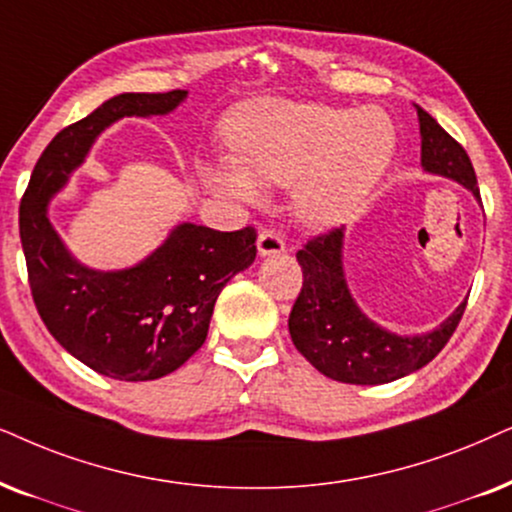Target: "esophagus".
<instances>
[{"mask_svg": "<svg viewBox=\"0 0 512 512\" xmlns=\"http://www.w3.org/2000/svg\"><path fill=\"white\" fill-rule=\"evenodd\" d=\"M256 247H258V254H261V256H272V254H284L287 244H284L280 232L272 230V228H265V230L258 232Z\"/></svg>", "mask_w": 512, "mask_h": 512, "instance_id": "1", "label": "esophagus"}]
</instances>
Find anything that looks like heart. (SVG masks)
Listing matches in <instances>:
<instances>
[{
    "label": "heart",
    "instance_id": "obj_1",
    "mask_svg": "<svg viewBox=\"0 0 512 512\" xmlns=\"http://www.w3.org/2000/svg\"><path fill=\"white\" fill-rule=\"evenodd\" d=\"M232 157L204 164L218 195L258 202L261 183L294 185L296 214L331 228L353 218L395 155V124L378 108L254 101L225 119Z\"/></svg>",
    "mask_w": 512,
    "mask_h": 512
}]
</instances>
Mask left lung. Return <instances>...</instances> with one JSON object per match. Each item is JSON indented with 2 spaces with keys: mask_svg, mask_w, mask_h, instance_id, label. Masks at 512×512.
<instances>
[{
  "mask_svg": "<svg viewBox=\"0 0 512 512\" xmlns=\"http://www.w3.org/2000/svg\"><path fill=\"white\" fill-rule=\"evenodd\" d=\"M416 112L423 169L461 183L480 199L468 152L426 110L416 105ZM296 258L303 287L289 315L291 341L320 374L341 383L378 386L426 367L459 327L468 303L428 334L397 336L371 322L350 296L343 275V228L308 240Z\"/></svg>",
  "mask_w": 512,
  "mask_h": 512,
  "instance_id": "left-lung-1",
  "label": "left lung"
}]
</instances>
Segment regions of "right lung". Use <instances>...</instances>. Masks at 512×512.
<instances>
[{"label":"right lung","mask_w":512,"mask_h":512,"mask_svg":"<svg viewBox=\"0 0 512 512\" xmlns=\"http://www.w3.org/2000/svg\"><path fill=\"white\" fill-rule=\"evenodd\" d=\"M188 91L119 94L46 145L21 199V244L37 313L51 336L98 374L155 381L202 348L216 298L256 258V230L181 223L134 268L101 272L70 256L46 214L49 199L101 131L122 117L167 115Z\"/></svg>","instance_id":"add662e5"}]
</instances>
